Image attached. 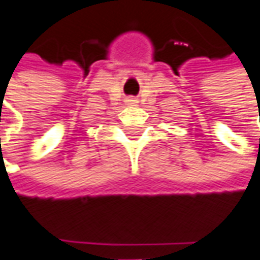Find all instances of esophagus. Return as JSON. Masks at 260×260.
I'll return each mask as SVG.
<instances>
[{
	"label": "esophagus",
	"mask_w": 260,
	"mask_h": 260,
	"mask_svg": "<svg viewBox=\"0 0 260 260\" xmlns=\"http://www.w3.org/2000/svg\"><path fill=\"white\" fill-rule=\"evenodd\" d=\"M129 102H134V101H129Z\"/></svg>",
	"instance_id": "34e87169"
}]
</instances>
